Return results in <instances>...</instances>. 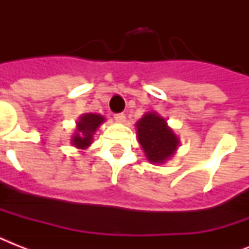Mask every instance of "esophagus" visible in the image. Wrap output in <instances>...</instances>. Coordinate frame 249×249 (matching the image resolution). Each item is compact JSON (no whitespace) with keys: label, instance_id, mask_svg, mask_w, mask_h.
Here are the masks:
<instances>
[{"label":"esophagus","instance_id":"34e87169","mask_svg":"<svg viewBox=\"0 0 249 249\" xmlns=\"http://www.w3.org/2000/svg\"><path fill=\"white\" fill-rule=\"evenodd\" d=\"M113 117H115V120H116L117 123H124L125 119H126V117H125V113H123V112L115 113V115H113Z\"/></svg>","mask_w":249,"mask_h":249}]
</instances>
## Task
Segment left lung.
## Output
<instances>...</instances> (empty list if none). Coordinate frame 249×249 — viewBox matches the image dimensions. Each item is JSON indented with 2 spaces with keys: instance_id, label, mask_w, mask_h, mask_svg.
<instances>
[{
  "instance_id": "8db88e82",
  "label": "left lung",
  "mask_w": 249,
  "mask_h": 249,
  "mask_svg": "<svg viewBox=\"0 0 249 249\" xmlns=\"http://www.w3.org/2000/svg\"><path fill=\"white\" fill-rule=\"evenodd\" d=\"M137 134L144 154L151 163H163L178 146V138L165 120L154 112L146 113L137 123Z\"/></svg>"
}]
</instances>
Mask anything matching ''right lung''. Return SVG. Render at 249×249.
<instances>
[{"instance_id": "1", "label": "right lung", "mask_w": 249, "mask_h": 249, "mask_svg": "<svg viewBox=\"0 0 249 249\" xmlns=\"http://www.w3.org/2000/svg\"><path fill=\"white\" fill-rule=\"evenodd\" d=\"M105 121V117L97 113H85L77 123V133L73 136L72 143L77 148L88 147L93 141V133Z\"/></svg>"}]
</instances>
